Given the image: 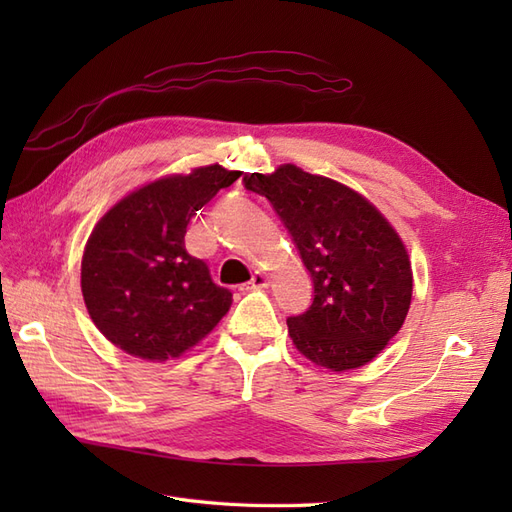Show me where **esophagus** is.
<instances>
[{"instance_id":"esophagus-1","label":"esophagus","mask_w":512,"mask_h":512,"mask_svg":"<svg viewBox=\"0 0 512 512\" xmlns=\"http://www.w3.org/2000/svg\"><path fill=\"white\" fill-rule=\"evenodd\" d=\"M267 286H269L267 275H265V273H260V271H256V273L252 275V280L241 286V290H256V288H267Z\"/></svg>"}]
</instances>
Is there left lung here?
Returning a JSON list of instances; mask_svg holds the SVG:
<instances>
[{
    "instance_id": "left-lung-1",
    "label": "left lung",
    "mask_w": 512,
    "mask_h": 512,
    "mask_svg": "<svg viewBox=\"0 0 512 512\" xmlns=\"http://www.w3.org/2000/svg\"><path fill=\"white\" fill-rule=\"evenodd\" d=\"M243 183L269 198L312 275V305L286 320L294 346L331 371L369 363L412 301L410 260L395 228L361 194L294 164Z\"/></svg>"
}]
</instances>
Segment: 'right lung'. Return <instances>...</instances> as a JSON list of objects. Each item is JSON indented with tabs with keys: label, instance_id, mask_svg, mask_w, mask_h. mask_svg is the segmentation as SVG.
<instances>
[{
	"label": "right lung",
	"instance_id": "1",
	"mask_svg": "<svg viewBox=\"0 0 512 512\" xmlns=\"http://www.w3.org/2000/svg\"><path fill=\"white\" fill-rule=\"evenodd\" d=\"M239 170L211 164L128 194L96 224L81 262L87 312L108 342L138 359H177L222 320L232 292L185 252L192 215Z\"/></svg>",
	"mask_w": 512,
	"mask_h": 512
}]
</instances>
